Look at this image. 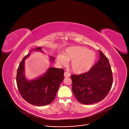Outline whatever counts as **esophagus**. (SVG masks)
I'll use <instances>...</instances> for the list:
<instances>
[{
  "instance_id": "1",
  "label": "esophagus",
  "mask_w": 129,
  "mask_h": 129,
  "mask_svg": "<svg viewBox=\"0 0 129 129\" xmlns=\"http://www.w3.org/2000/svg\"><path fill=\"white\" fill-rule=\"evenodd\" d=\"M64 77H65L67 78V77H70V73H69L67 72H64Z\"/></svg>"
}]
</instances>
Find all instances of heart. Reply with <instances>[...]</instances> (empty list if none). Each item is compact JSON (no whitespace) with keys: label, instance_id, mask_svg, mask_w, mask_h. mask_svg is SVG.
I'll return each mask as SVG.
<instances>
[{"label":"heart","instance_id":"1","mask_svg":"<svg viewBox=\"0 0 129 129\" xmlns=\"http://www.w3.org/2000/svg\"><path fill=\"white\" fill-rule=\"evenodd\" d=\"M96 60V54L90 49L83 47L74 46L66 49L62 54L57 57V61L62 65H66L71 61V70L77 74L88 71L93 67Z\"/></svg>","mask_w":129,"mask_h":129}]
</instances>
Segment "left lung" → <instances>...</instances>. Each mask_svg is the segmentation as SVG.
I'll use <instances>...</instances> for the list:
<instances>
[{
	"label": "left lung",
	"instance_id": "8db88e82",
	"mask_svg": "<svg viewBox=\"0 0 129 129\" xmlns=\"http://www.w3.org/2000/svg\"><path fill=\"white\" fill-rule=\"evenodd\" d=\"M100 59L88 72L72 75V90L76 99L82 104L90 105L102 101L113 84L112 72L108 59L99 50Z\"/></svg>",
	"mask_w": 129,
	"mask_h": 129
}]
</instances>
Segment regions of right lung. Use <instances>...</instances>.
Returning a JSON list of instances; mask_svg holds the SVG:
<instances>
[{"mask_svg": "<svg viewBox=\"0 0 129 129\" xmlns=\"http://www.w3.org/2000/svg\"><path fill=\"white\" fill-rule=\"evenodd\" d=\"M42 47L33 51H42ZM30 55L28 53L20 62L17 69L16 82L21 96L28 103L36 106L47 105L54 100L59 86L64 80V70L49 67L44 74L35 80L28 81L24 76V61ZM54 58L50 57L53 62Z\"/></svg>", "mask_w": 129, "mask_h": 129, "instance_id": "add662e5", "label": "right lung"}]
</instances>
